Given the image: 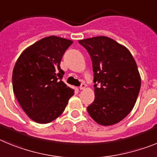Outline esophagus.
Masks as SVG:
<instances>
[{
  "label": "esophagus",
  "instance_id": "obj_1",
  "mask_svg": "<svg viewBox=\"0 0 157 157\" xmlns=\"http://www.w3.org/2000/svg\"><path fill=\"white\" fill-rule=\"evenodd\" d=\"M85 88H86V84H84V83H83V84H81V85H80V90H84Z\"/></svg>",
  "mask_w": 157,
  "mask_h": 157
}]
</instances>
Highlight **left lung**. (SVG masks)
<instances>
[{"instance_id": "8db88e82", "label": "left lung", "mask_w": 157, "mask_h": 157, "mask_svg": "<svg viewBox=\"0 0 157 157\" xmlns=\"http://www.w3.org/2000/svg\"><path fill=\"white\" fill-rule=\"evenodd\" d=\"M79 43L89 54L94 73L95 99L88 114L102 126L118 123L132 111L141 88L135 60L126 47L106 36Z\"/></svg>"}]
</instances>
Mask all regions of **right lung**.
I'll return each instance as SVG.
<instances>
[{
	"label": "right lung",
	"mask_w": 157,
	"mask_h": 157,
	"mask_svg": "<svg viewBox=\"0 0 157 157\" xmlns=\"http://www.w3.org/2000/svg\"><path fill=\"white\" fill-rule=\"evenodd\" d=\"M73 41L43 38L23 51L13 72V92L22 109L35 122L46 124L59 117L74 90L62 80L60 67Z\"/></svg>",
	"instance_id": "1"
}]
</instances>
